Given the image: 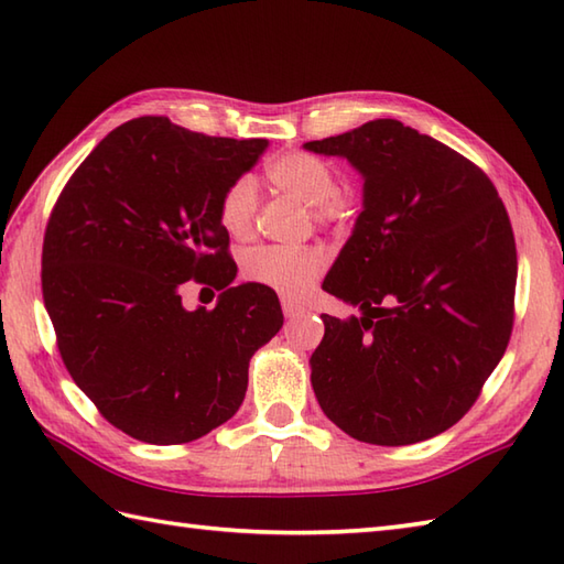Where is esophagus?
Masks as SVG:
<instances>
[{"mask_svg":"<svg viewBox=\"0 0 564 564\" xmlns=\"http://www.w3.org/2000/svg\"><path fill=\"white\" fill-rule=\"evenodd\" d=\"M281 307H283V315H285V317H295L297 313H301V305L293 303L291 297H283V301H281Z\"/></svg>","mask_w":564,"mask_h":564,"instance_id":"34e87169","label":"esophagus"}]
</instances>
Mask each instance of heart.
<instances>
[{
    "label": "heart",
    "mask_w": 564,
    "mask_h": 564,
    "mask_svg": "<svg viewBox=\"0 0 564 564\" xmlns=\"http://www.w3.org/2000/svg\"><path fill=\"white\" fill-rule=\"evenodd\" d=\"M269 182L313 206L319 225L346 227L358 213V198L349 191H339L337 166L313 152H283L267 164ZM259 213V188L249 174L232 178L223 188L218 200L220 225L232 237H247ZM327 267V257L319 247H281L267 245L245 254L242 271L249 281L269 285L283 295H301L310 283L319 279Z\"/></svg>",
    "instance_id": "1"
}]
</instances>
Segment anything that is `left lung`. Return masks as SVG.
I'll return each mask as SVG.
<instances>
[{
  "instance_id": "1",
  "label": "left lung",
  "mask_w": 564,
  "mask_h": 564,
  "mask_svg": "<svg viewBox=\"0 0 564 564\" xmlns=\"http://www.w3.org/2000/svg\"><path fill=\"white\" fill-rule=\"evenodd\" d=\"M364 176V210L322 289L361 317L322 315L317 402L356 441L410 446L465 416L513 327L517 242L489 176L394 118L305 142Z\"/></svg>"
}]
</instances>
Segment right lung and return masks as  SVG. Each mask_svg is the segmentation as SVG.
<instances>
[{
	"instance_id": "add662e5",
	"label": "right lung",
	"mask_w": 564,
	"mask_h": 564,
	"mask_svg": "<svg viewBox=\"0 0 564 564\" xmlns=\"http://www.w3.org/2000/svg\"><path fill=\"white\" fill-rule=\"evenodd\" d=\"M269 140L210 138L142 116L111 130L57 196L43 237V301L57 349L106 422L154 446L206 436L245 400L249 358L283 325L237 267L218 200ZM191 278L223 290L186 311Z\"/></svg>"
}]
</instances>
